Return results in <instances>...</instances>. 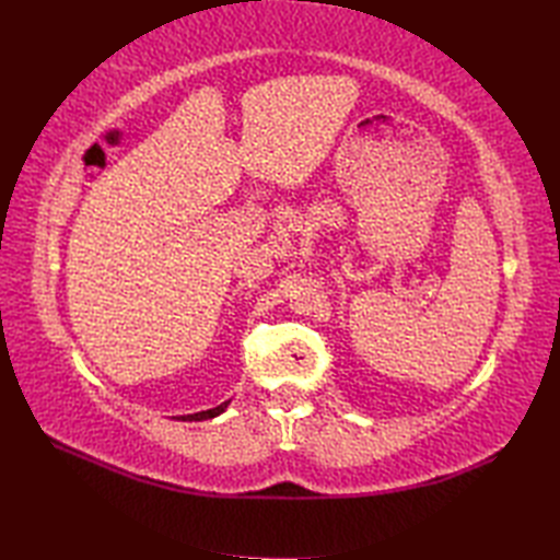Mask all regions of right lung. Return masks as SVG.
<instances>
[{
    "label": "right lung",
    "instance_id": "add662e5",
    "mask_svg": "<svg viewBox=\"0 0 560 560\" xmlns=\"http://www.w3.org/2000/svg\"><path fill=\"white\" fill-rule=\"evenodd\" d=\"M229 404H231V399L224 401V404H219L217 409H210V411H200V413H191V416H177V420H208V418H214L219 413H224Z\"/></svg>",
    "mask_w": 560,
    "mask_h": 560
}]
</instances>
